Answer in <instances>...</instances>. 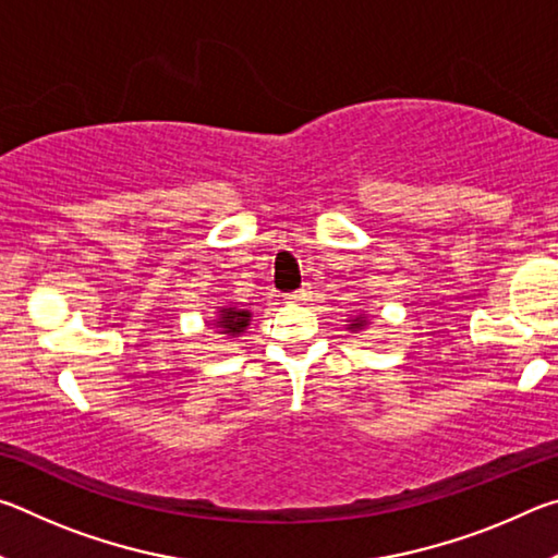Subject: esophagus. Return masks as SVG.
I'll use <instances>...</instances> for the list:
<instances>
[{
  "label": "esophagus",
  "instance_id": "obj_1",
  "mask_svg": "<svg viewBox=\"0 0 558 558\" xmlns=\"http://www.w3.org/2000/svg\"><path fill=\"white\" fill-rule=\"evenodd\" d=\"M307 298H310V286H302L300 290L292 292V295H288V300H292V302H302V300H307Z\"/></svg>",
  "mask_w": 558,
  "mask_h": 558
}]
</instances>
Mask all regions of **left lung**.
<instances>
[{
    "mask_svg": "<svg viewBox=\"0 0 558 558\" xmlns=\"http://www.w3.org/2000/svg\"><path fill=\"white\" fill-rule=\"evenodd\" d=\"M364 327H366V317H362V315L354 317L352 325H349V329H352V332H356V329H364Z\"/></svg>",
    "mask_w": 558,
    "mask_h": 558,
    "instance_id": "1",
    "label": "left lung"
}]
</instances>
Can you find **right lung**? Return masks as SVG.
Wrapping results in <instances>:
<instances>
[{"instance_id":"1","label":"right lung","mask_w":558,"mask_h":558,"mask_svg":"<svg viewBox=\"0 0 558 558\" xmlns=\"http://www.w3.org/2000/svg\"><path fill=\"white\" fill-rule=\"evenodd\" d=\"M251 317H253L251 310H239L235 305H229V307L219 310V317L214 319V325L221 329V335L239 337L241 332H245V327H248Z\"/></svg>"}]
</instances>
